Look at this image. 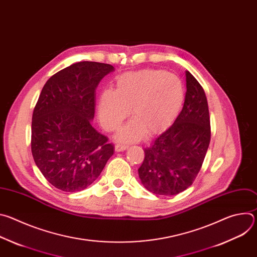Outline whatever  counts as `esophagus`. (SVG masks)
Returning a JSON list of instances; mask_svg holds the SVG:
<instances>
[{
    "instance_id": "esophagus-1",
    "label": "esophagus",
    "mask_w": 257,
    "mask_h": 257,
    "mask_svg": "<svg viewBox=\"0 0 257 257\" xmlns=\"http://www.w3.org/2000/svg\"><path fill=\"white\" fill-rule=\"evenodd\" d=\"M127 149H128V145H125V144H120V143H118V144L115 145V151H116L117 153L124 152V151H126Z\"/></svg>"
}]
</instances>
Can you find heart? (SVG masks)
Returning <instances> with one entry per match:
<instances>
[{"mask_svg": "<svg viewBox=\"0 0 257 257\" xmlns=\"http://www.w3.org/2000/svg\"><path fill=\"white\" fill-rule=\"evenodd\" d=\"M115 90L104 89L98 100V118L107 131L117 130L130 114L134 117L117 139L133 142L145 132L156 134L169 127L184 100L181 80L162 70L126 72L116 79Z\"/></svg>", "mask_w": 257, "mask_h": 257, "instance_id": "heart-1", "label": "heart"}]
</instances>
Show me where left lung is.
<instances>
[{"label": "left lung", "mask_w": 257, "mask_h": 257, "mask_svg": "<svg viewBox=\"0 0 257 257\" xmlns=\"http://www.w3.org/2000/svg\"><path fill=\"white\" fill-rule=\"evenodd\" d=\"M184 105L175 122L156 137L138 169L149 191L176 195L192 185L204 161L210 141V119L205 92L186 71Z\"/></svg>", "instance_id": "8db88e82"}]
</instances>
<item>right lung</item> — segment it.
Masks as SVG:
<instances>
[{
	"mask_svg": "<svg viewBox=\"0 0 257 257\" xmlns=\"http://www.w3.org/2000/svg\"><path fill=\"white\" fill-rule=\"evenodd\" d=\"M112 65L78 62L57 72L45 84L31 123L35 165L56 188L81 191L93 183L114 145L91 125L95 89Z\"/></svg>",
	"mask_w": 257,
	"mask_h": 257,
	"instance_id": "right-lung-1",
	"label": "right lung"
}]
</instances>
